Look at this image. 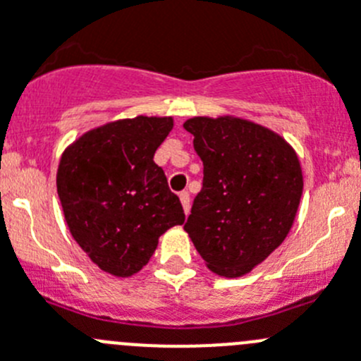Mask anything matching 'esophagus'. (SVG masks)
Masks as SVG:
<instances>
[{"label": "esophagus", "instance_id": "1", "mask_svg": "<svg viewBox=\"0 0 361 361\" xmlns=\"http://www.w3.org/2000/svg\"><path fill=\"white\" fill-rule=\"evenodd\" d=\"M180 201H181V204H183L185 214H188V210H190V196H188L187 190L180 192Z\"/></svg>", "mask_w": 361, "mask_h": 361}]
</instances>
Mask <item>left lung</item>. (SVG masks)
<instances>
[{"mask_svg":"<svg viewBox=\"0 0 361 361\" xmlns=\"http://www.w3.org/2000/svg\"><path fill=\"white\" fill-rule=\"evenodd\" d=\"M203 161V187L185 223L212 271L239 277L286 239L302 196L293 149L241 118L196 116L183 124Z\"/></svg>","mask_w":361,"mask_h":361,"instance_id":"1","label":"left lung"}]
</instances>
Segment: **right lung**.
Returning a JSON list of instances; mask_svg holds the SVG:
<instances>
[{"label": "right lung", "mask_w": 361, "mask_h": 361, "mask_svg": "<svg viewBox=\"0 0 361 361\" xmlns=\"http://www.w3.org/2000/svg\"><path fill=\"white\" fill-rule=\"evenodd\" d=\"M173 118L136 116L80 136L61 158L57 194L71 235L100 269L140 271L158 237L185 221L154 152Z\"/></svg>", "instance_id": "add662e5"}]
</instances>
